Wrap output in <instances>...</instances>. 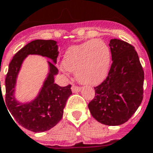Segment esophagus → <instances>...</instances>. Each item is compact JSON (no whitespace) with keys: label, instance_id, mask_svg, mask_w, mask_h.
Segmentation results:
<instances>
[{"label":"esophagus","instance_id":"1","mask_svg":"<svg viewBox=\"0 0 153 153\" xmlns=\"http://www.w3.org/2000/svg\"><path fill=\"white\" fill-rule=\"evenodd\" d=\"M71 90H72L73 92L76 93V92H80L81 88L79 86H77V85H72V86H71Z\"/></svg>","mask_w":153,"mask_h":153}]
</instances>
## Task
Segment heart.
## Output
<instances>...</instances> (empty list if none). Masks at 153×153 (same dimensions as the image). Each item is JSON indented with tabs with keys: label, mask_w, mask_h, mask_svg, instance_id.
<instances>
[{
	"label": "heart",
	"mask_w": 153,
	"mask_h": 153,
	"mask_svg": "<svg viewBox=\"0 0 153 153\" xmlns=\"http://www.w3.org/2000/svg\"><path fill=\"white\" fill-rule=\"evenodd\" d=\"M110 52L101 40H89L69 47L64 54V70L74 72L79 82L87 85L100 83L108 72Z\"/></svg>",
	"instance_id": "1"
}]
</instances>
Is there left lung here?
<instances>
[{"label":"left lung","mask_w":153,"mask_h":153,"mask_svg":"<svg viewBox=\"0 0 153 153\" xmlns=\"http://www.w3.org/2000/svg\"><path fill=\"white\" fill-rule=\"evenodd\" d=\"M109 46L113 63L108 76L95 87V97L88 106L97 121L117 126L128 121L142 102L144 71L132 45L113 39Z\"/></svg>","instance_id":"1"}]
</instances>
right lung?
<instances>
[{
    "label": "right lung",
    "mask_w": 153,
    "mask_h": 153,
    "mask_svg": "<svg viewBox=\"0 0 153 153\" xmlns=\"http://www.w3.org/2000/svg\"><path fill=\"white\" fill-rule=\"evenodd\" d=\"M58 53L56 41L36 39L18 51L9 64L5 79L6 108L19 125L31 131L43 132L54 127L61 120L67 100L72 94L71 85L61 87L54 83V75L58 73L54 65ZM29 54L48 57L52 62H48V75L37 98L29 103L21 104L14 97L16 79L23 61Z\"/></svg>",
    "instance_id": "1"
}]
</instances>
